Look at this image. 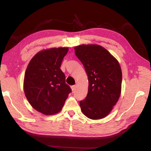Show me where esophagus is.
<instances>
[{
    "label": "esophagus",
    "instance_id": "esophagus-1",
    "mask_svg": "<svg viewBox=\"0 0 151 151\" xmlns=\"http://www.w3.org/2000/svg\"><path fill=\"white\" fill-rule=\"evenodd\" d=\"M76 86H71V89H72V92H73V93H74V91H75V90H76Z\"/></svg>",
    "mask_w": 151,
    "mask_h": 151
}]
</instances>
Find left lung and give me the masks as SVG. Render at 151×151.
I'll list each match as a JSON object with an SVG mask.
<instances>
[{"instance_id": "8db88e82", "label": "left lung", "mask_w": 151, "mask_h": 151, "mask_svg": "<svg viewBox=\"0 0 151 151\" xmlns=\"http://www.w3.org/2000/svg\"><path fill=\"white\" fill-rule=\"evenodd\" d=\"M88 77V92L80 101L81 111L92 120L106 117L119 99L122 73L120 63L99 45H81L74 48Z\"/></svg>"}]
</instances>
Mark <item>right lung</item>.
<instances>
[{"label":"right lung","mask_w":151,"mask_h":151,"mask_svg":"<svg viewBox=\"0 0 151 151\" xmlns=\"http://www.w3.org/2000/svg\"><path fill=\"white\" fill-rule=\"evenodd\" d=\"M68 51L67 47L42 50L31 58L26 68L25 96L32 107L45 115L60 112L71 92L60 68Z\"/></svg>","instance_id":"1"}]
</instances>
